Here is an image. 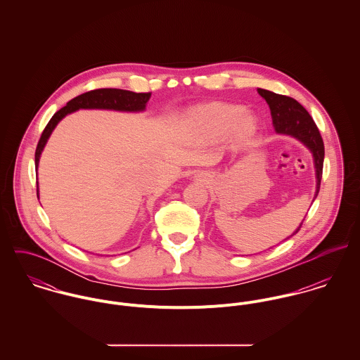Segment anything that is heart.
Returning <instances> with one entry per match:
<instances>
[{"instance_id": "heart-1", "label": "heart", "mask_w": 360, "mask_h": 360, "mask_svg": "<svg viewBox=\"0 0 360 360\" xmlns=\"http://www.w3.org/2000/svg\"><path fill=\"white\" fill-rule=\"evenodd\" d=\"M238 105L209 103L195 106L184 115V123L206 140H219L226 133L231 143H247L257 131V122L250 115H241Z\"/></svg>"}]
</instances>
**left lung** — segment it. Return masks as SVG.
Returning <instances> with one entry per match:
<instances>
[{
	"label": "left lung",
	"mask_w": 360,
	"mask_h": 360,
	"mask_svg": "<svg viewBox=\"0 0 360 360\" xmlns=\"http://www.w3.org/2000/svg\"><path fill=\"white\" fill-rule=\"evenodd\" d=\"M257 93L260 97L266 100V103L270 108L276 131L278 134H288L300 140L304 146L308 147L313 155L314 169H316V194H314V198H316L320 190V181L323 174V160H324V144L316 123L313 122L308 110L297 100L287 96L276 94L273 91L263 90V89H257ZM301 227H302V223L294 234H297Z\"/></svg>",
	"instance_id": "left-lung-1"
}]
</instances>
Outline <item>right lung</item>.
Returning <instances> with one entry per match:
<instances>
[{
  "label": "right lung",
  "mask_w": 360,
  "mask_h": 360,
  "mask_svg": "<svg viewBox=\"0 0 360 360\" xmlns=\"http://www.w3.org/2000/svg\"><path fill=\"white\" fill-rule=\"evenodd\" d=\"M150 98H151V93H133V91L120 90V89H98V90L87 91L70 100L66 103V106L60 108L52 116L51 120L46 126L36 148V155H34L36 167L39 166L40 155L47 144V140L51 136L52 130L55 129L58 122L63 119L68 113H72L79 109H113V110H122V112H141L146 109V105L150 101ZM37 197H39V193H37Z\"/></svg>",
  "instance_id": "obj_1"
}]
</instances>
